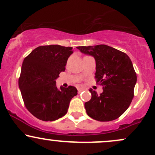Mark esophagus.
I'll return each mask as SVG.
<instances>
[{"instance_id":"obj_1","label":"esophagus","mask_w":155,"mask_h":155,"mask_svg":"<svg viewBox=\"0 0 155 155\" xmlns=\"http://www.w3.org/2000/svg\"><path fill=\"white\" fill-rule=\"evenodd\" d=\"M78 92H79V93H81V91H83L84 90V89H83V88H78Z\"/></svg>"}]
</instances>
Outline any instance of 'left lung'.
I'll list each match as a JSON object with an SVG mask.
<instances>
[{
    "label": "left lung",
    "instance_id": "left-lung-1",
    "mask_svg": "<svg viewBox=\"0 0 155 155\" xmlns=\"http://www.w3.org/2000/svg\"><path fill=\"white\" fill-rule=\"evenodd\" d=\"M82 53L95 60V78L103 86L98 95L90 89L91 98L85 103L89 117L98 121L117 119L126 111L134 97L137 74L126 53L106 45L78 46Z\"/></svg>",
    "mask_w": 155,
    "mask_h": 155
}]
</instances>
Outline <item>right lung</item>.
Segmentation results:
<instances>
[{
  "label": "right lung",
  "instance_id": "1",
  "mask_svg": "<svg viewBox=\"0 0 155 155\" xmlns=\"http://www.w3.org/2000/svg\"><path fill=\"white\" fill-rule=\"evenodd\" d=\"M72 47L41 46L24 60L19 89L26 109L44 121H54L67 113L71 98L78 94L74 86L57 87L56 79L64 71Z\"/></svg>",
  "mask_w": 155,
  "mask_h": 155
}]
</instances>
